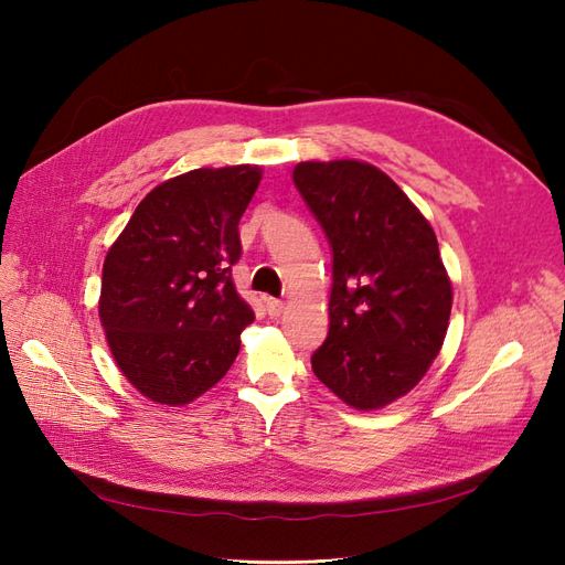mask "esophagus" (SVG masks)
<instances>
[{
	"mask_svg": "<svg viewBox=\"0 0 565 565\" xmlns=\"http://www.w3.org/2000/svg\"><path fill=\"white\" fill-rule=\"evenodd\" d=\"M282 309H285V303H282L280 299H273V297L266 299V313H268L270 318H278V316L282 313Z\"/></svg>",
	"mask_w": 565,
	"mask_h": 565,
	"instance_id": "1",
	"label": "esophagus"
}]
</instances>
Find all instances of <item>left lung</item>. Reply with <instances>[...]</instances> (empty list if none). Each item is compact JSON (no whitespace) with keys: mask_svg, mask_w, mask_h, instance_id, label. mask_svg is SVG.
Segmentation results:
<instances>
[{"mask_svg":"<svg viewBox=\"0 0 565 565\" xmlns=\"http://www.w3.org/2000/svg\"><path fill=\"white\" fill-rule=\"evenodd\" d=\"M292 179L332 247L330 330L311 367L351 407H384L417 386L448 332L436 233L367 162H299Z\"/></svg>","mask_w":565,"mask_h":565,"instance_id":"obj_1","label":"left lung"}]
</instances>
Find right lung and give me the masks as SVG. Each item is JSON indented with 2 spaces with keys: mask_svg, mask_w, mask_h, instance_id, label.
Wrapping results in <instances>:
<instances>
[{
  "mask_svg": "<svg viewBox=\"0 0 565 565\" xmlns=\"http://www.w3.org/2000/svg\"><path fill=\"white\" fill-rule=\"evenodd\" d=\"M262 169H193L139 202L104 264L98 316L117 367L162 405H185L212 388L241 351L254 320L231 268L237 224Z\"/></svg>",
  "mask_w": 565,
  "mask_h": 565,
  "instance_id": "1",
  "label": "right lung"
}]
</instances>
